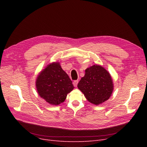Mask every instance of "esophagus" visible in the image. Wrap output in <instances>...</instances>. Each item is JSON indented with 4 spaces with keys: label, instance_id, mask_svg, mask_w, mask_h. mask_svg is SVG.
I'll return each instance as SVG.
<instances>
[{
    "label": "esophagus",
    "instance_id": "esophagus-1",
    "mask_svg": "<svg viewBox=\"0 0 147 147\" xmlns=\"http://www.w3.org/2000/svg\"><path fill=\"white\" fill-rule=\"evenodd\" d=\"M78 80H75V81L74 82V83H73L74 86L77 87V84H78Z\"/></svg>",
    "mask_w": 147,
    "mask_h": 147
}]
</instances>
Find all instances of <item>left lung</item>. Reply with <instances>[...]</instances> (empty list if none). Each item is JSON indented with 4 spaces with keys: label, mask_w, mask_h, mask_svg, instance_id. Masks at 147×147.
Segmentation results:
<instances>
[{
    "label": "left lung",
    "mask_w": 147,
    "mask_h": 147,
    "mask_svg": "<svg viewBox=\"0 0 147 147\" xmlns=\"http://www.w3.org/2000/svg\"><path fill=\"white\" fill-rule=\"evenodd\" d=\"M77 86L86 99L96 105L107 100L113 90L110 74L99 65H93L86 69L84 76L82 78Z\"/></svg>",
    "instance_id": "1"
}]
</instances>
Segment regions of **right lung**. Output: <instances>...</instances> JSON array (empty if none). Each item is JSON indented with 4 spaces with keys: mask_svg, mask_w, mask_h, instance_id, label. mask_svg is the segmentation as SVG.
I'll return each instance as SVG.
<instances>
[{
    "mask_svg": "<svg viewBox=\"0 0 147 147\" xmlns=\"http://www.w3.org/2000/svg\"><path fill=\"white\" fill-rule=\"evenodd\" d=\"M35 84L38 95L48 103L55 105L64 102L67 95L74 88L68 75L57 62L48 64L41 71Z\"/></svg>",
    "mask_w": 147,
    "mask_h": 147,
    "instance_id": "right-lung-1",
    "label": "right lung"
}]
</instances>
